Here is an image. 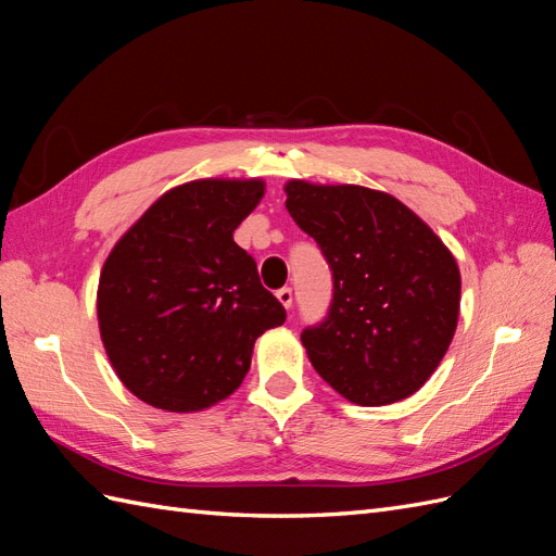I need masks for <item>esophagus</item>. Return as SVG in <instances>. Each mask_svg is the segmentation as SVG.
<instances>
[{
    "instance_id": "obj_1",
    "label": "esophagus",
    "mask_w": 556,
    "mask_h": 556,
    "mask_svg": "<svg viewBox=\"0 0 556 556\" xmlns=\"http://www.w3.org/2000/svg\"><path fill=\"white\" fill-rule=\"evenodd\" d=\"M277 301H279V303H281L283 307H287V309H289V307L293 305V291H291L289 287H283V289H279V291H277Z\"/></svg>"
}]
</instances>
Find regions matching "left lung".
Masks as SVG:
<instances>
[{"label": "left lung", "instance_id": "obj_1", "mask_svg": "<svg viewBox=\"0 0 556 556\" xmlns=\"http://www.w3.org/2000/svg\"><path fill=\"white\" fill-rule=\"evenodd\" d=\"M287 208L333 273V303L301 340L348 402L386 406L418 392L451 345L460 269L400 199L362 185L289 180Z\"/></svg>", "mask_w": 556, "mask_h": 556}]
</instances>
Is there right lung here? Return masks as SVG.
I'll return each mask as SVG.
<instances>
[{"label": "right lung", "mask_w": 556, "mask_h": 556, "mask_svg": "<svg viewBox=\"0 0 556 556\" xmlns=\"http://www.w3.org/2000/svg\"><path fill=\"white\" fill-rule=\"evenodd\" d=\"M263 194L261 178L182 182L112 247L98 279V329L140 402L194 414L227 400L249 374L255 338L287 319L232 237Z\"/></svg>", "instance_id": "1"}]
</instances>
